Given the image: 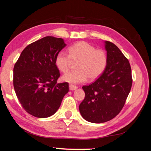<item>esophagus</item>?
<instances>
[{"mask_svg": "<svg viewBox=\"0 0 151 151\" xmlns=\"http://www.w3.org/2000/svg\"><path fill=\"white\" fill-rule=\"evenodd\" d=\"M69 88H70V91H74V90L76 89V88H77L78 87H76V86L74 85H69Z\"/></svg>", "mask_w": 151, "mask_h": 151, "instance_id": "34e87169", "label": "esophagus"}]
</instances>
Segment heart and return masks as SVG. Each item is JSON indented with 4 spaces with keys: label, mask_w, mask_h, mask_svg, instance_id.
<instances>
[{
    "label": "heart",
    "mask_w": 151,
    "mask_h": 151,
    "mask_svg": "<svg viewBox=\"0 0 151 151\" xmlns=\"http://www.w3.org/2000/svg\"><path fill=\"white\" fill-rule=\"evenodd\" d=\"M108 57L106 52L86 42H80L71 45L68 54L60 52L55 58L57 68L63 73L69 70L73 63L76 64L77 70L66 73L63 81L70 84H78L89 78L93 81L101 76L106 70Z\"/></svg>",
    "instance_id": "b5f03b06"
}]
</instances>
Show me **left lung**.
<instances>
[{"label": "left lung", "instance_id": "1", "mask_svg": "<svg viewBox=\"0 0 151 151\" xmlns=\"http://www.w3.org/2000/svg\"><path fill=\"white\" fill-rule=\"evenodd\" d=\"M107 65L102 75L89 85L83 86L85 97L79 105L83 118L104 123L115 118L125 104L132 85L130 63L116 45L106 42Z\"/></svg>", "mask_w": 151, "mask_h": 151}]
</instances>
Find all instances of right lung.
Wrapping results in <instances>:
<instances>
[{"label":"right lung","instance_id":"1","mask_svg":"<svg viewBox=\"0 0 151 151\" xmlns=\"http://www.w3.org/2000/svg\"><path fill=\"white\" fill-rule=\"evenodd\" d=\"M66 44L62 38L46 36L29 44L13 68V86L23 109L36 118H47L60 106L69 91L67 82L58 83L60 73L56 54Z\"/></svg>","mask_w":151,"mask_h":151}]
</instances>
